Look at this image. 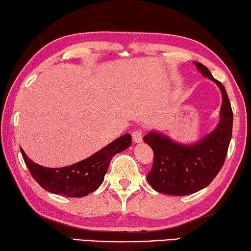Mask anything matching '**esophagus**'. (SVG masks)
<instances>
[{"label":"esophagus","instance_id":"obj_1","mask_svg":"<svg viewBox=\"0 0 251 251\" xmlns=\"http://www.w3.org/2000/svg\"><path fill=\"white\" fill-rule=\"evenodd\" d=\"M132 139L135 143L142 142V131L141 129H137L132 132Z\"/></svg>","mask_w":251,"mask_h":251}]
</instances>
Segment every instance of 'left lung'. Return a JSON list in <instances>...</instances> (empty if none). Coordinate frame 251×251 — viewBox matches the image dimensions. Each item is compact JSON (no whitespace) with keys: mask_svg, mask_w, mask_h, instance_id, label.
<instances>
[{"mask_svg":"<svg viewBox=\"0 0 251 251\" xmlns=\"http://www.w3.org/2000/svg\"><path fill=\"white\" fill-rule=\"evenodd\" d=\"M204 77L212 79L222 91L221 120L213 132L195 144H181L151 131L143 141L154 153L153 166L147 179L156 192L173 196L193 194L208 186L225 162L232 133V110L225 87L207 67L195 61Z\"/></svg>","mask_w":251,"mask_h":251,"instance_id":"1","label":"left lung"}]
</instances>
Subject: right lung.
<instances>
[{
	"label": "right lung",
	"mask_w": 251,
	"mask_h": 251,
	"mask_svg": "<svg viewBox=\"0 0 251 251\" xmlns=\"http://www.w3.org/2000/svg\"><path fill=\"white\" fill-rule=\"evenodd\" d=\"M131 143V135L123 134L88 159L59 169L44 168L29 160L23 150L21 152L32 176L44 190L67 197H82L102 184L112 157L125 151Z\"/></svg>",
	"instance_id": "right-lung-1"
}]
</instances>
